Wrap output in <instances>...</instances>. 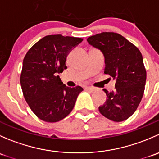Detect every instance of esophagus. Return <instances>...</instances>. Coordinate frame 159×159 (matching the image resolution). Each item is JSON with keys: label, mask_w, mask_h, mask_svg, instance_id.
<instances>
[{"label": "esophagus", "mask_w": 159, "mask_h": 159, "mask_svg": "<svg viewBox=\"0 0 159 159\" xmlns=\"http://www.w3.org/2000/svg\"><path fill=\"white\" fill-rule=\"evenodd\" d=\"M85 89L88 90V91H91V92H93L94 91H95V89L93 87H90V86H88V87H85Z\"/></svg>", "instance_id": "34e87169"}]
</instances>
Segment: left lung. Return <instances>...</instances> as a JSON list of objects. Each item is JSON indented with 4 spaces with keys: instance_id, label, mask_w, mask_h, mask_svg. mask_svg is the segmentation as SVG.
Listing matches in <instances>:
<instances>
[{
    "instance_id": "obj_1",
    "label": "left lung",
    "mask_w": 159,
    "mask_h": 159,
    "mask_svg": "<svg viewBox=\"0 0 159 159\" xmlns=\"http://www.w3.org/2000/svg\"><path fill=\"white\" fill-rule=\"evenodd\" d=\"M87 41L102 51L105 57L104 73L115 80V91L103 89L108 98L99 106V111L113 121H125L137 109L145 91L146 70L142 53L125 38L114 32H102Z\"/></svg>"
}]
</instances>
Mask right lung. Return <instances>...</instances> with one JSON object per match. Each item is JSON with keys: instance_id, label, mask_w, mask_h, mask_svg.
<instances>
[{"instance_id": "right-lung-1", "label": "right lung", "mask_w": 159, "mask_h": 159, "mask_svg": "<svg viewBox=\"0 0 159 159\" xmlns=\"http://www.w3.org/2000/svg\"><path fill=\"white\" fill-rule=\"evenodd\" d=\"M82 38L48 35L34 44L23 61L20 82L24 97L38 118L57 122L74 108L80 86L67 87L58 74L67 69L66 58Z\"/></svg>"}]
</instances>
